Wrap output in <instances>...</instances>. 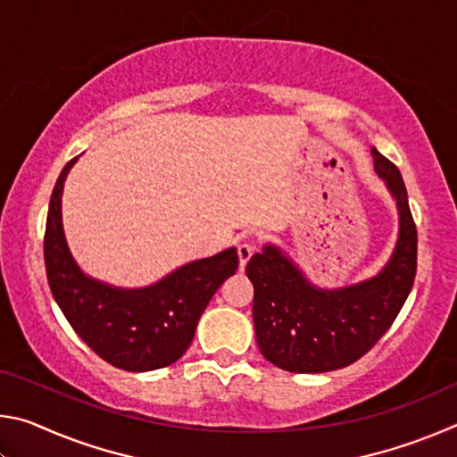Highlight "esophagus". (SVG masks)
<instances>
[{
	"mask_svg": "<svg viewBox=\"0 0 457 457\" xmlns=\"http://www.w3.org/2000/svg\"><path fill=\"white\" fill-rule=\"evenodd\" d=\"M253 252H256V244L252 242H244L237 245V256H239V268H245L247 262L253 256Z\"/></svg>",
	"mask_w": 457,
	"mask_h": 457,
	"instance_id": "obj_1",
	"label": "esophagus"
}]
</instances>
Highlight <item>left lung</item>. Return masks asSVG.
<instances>
[{
  "label": "left lung",
  "mask_w": 457,
  "mask_h": 457,
  "mask_svg": "<svg viewBox=\"0 0 457 457\" xmlns=\"http://www.w3.org/2000/svg\"><path fill=\"white\" fill-rule=\"evenodd\" d=\"M375 169L399 207L395 252L378 276L340 290H319L274 245L253 253V324L260 351L290 373H327L351 365L377 345L411 292L417 228L399 169L373 149Z\"/></svg>",
  "instance_id": "1"
}]
</instances>
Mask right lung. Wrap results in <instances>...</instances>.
Wrapping results in <instances>:
<instances>
[{
	"instance_id": "obj_1",
	"label": "right lung",
	"mask_w": 457,
	"mask_h": 457,
	"mask_svg": "<svg viewBox=\"0 0 457 457\" xmlns=\"http://www.w3.org/2000/svg\"><path fill=\"white\" fill-rule=\"evenodd\" d=\"M76 159L62 169L46 220L44 264L52 296L76 335L112 367L141 373L173 365L189 349L215 290L236 274L237 250L191 262L141 290L92 280L76 266L62 229V187Z\"/></svg>"
}]
</instances>
